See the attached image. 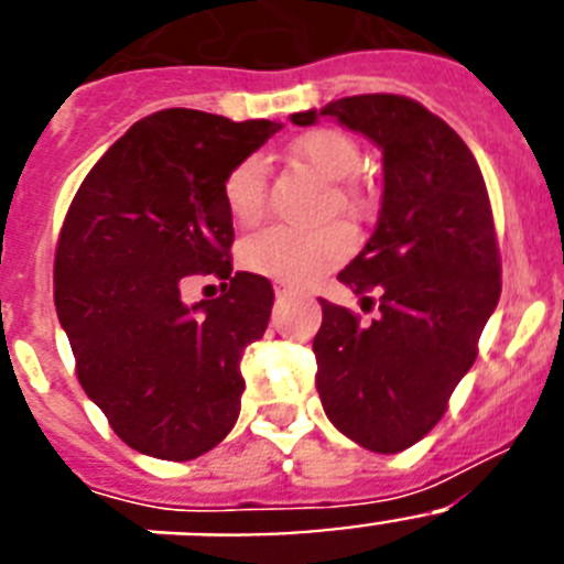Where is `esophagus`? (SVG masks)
<instances>
[{
    "mask_svg": "<svg viewBox=\"0 0 564 564\" xmlns=\"http://www.w3.org/2000/svg\"><path fill=\"white\" fill-rule=\"evenodd\" d=\"M291 291H293V288L285 285V282H279V285H276V296H279V299L288 296V293H291Z\"/></svg>",
    "mask_w": 564,
    "mask_h": 564,
    "instance_id": "obj_1",
    "label": "esophagus"
}]
</instances>
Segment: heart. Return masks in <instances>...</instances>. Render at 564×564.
Returning <instances> with one entry per match:
<instances>
[{"label": "heart", "instance_id": "heart-1", "mask_svg": "<svg viewBox=\"0 0 564 564\" xmlns=\"http://www.w3.org/2000/svg\"><path fill=\"white\" fill-rule=\"evenodd\" d=\"M293 161L307 166L325 181H347L361 166V149L350 134L338 129H316L302 134L291 147ZM223 197L239 226L259 220L268 203V166L262 158L251 154L239 161L223 183ZM338 208L350 217L364 212V197L356 188H338ZM352 248L350 234L341 226L316 228V231H296V228L271 226L246 237L239 248L242 265L262 276L285 279V282H307L318 273L336 268L347 259Z\"/></svg>", "mask_w": 564, "mask_h": 564}]
</instances>
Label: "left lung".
Instances as JSON below:
<instances>
[{"label": "left lung", "instance_id": "1", "mask_svg": "<svg viewBox=\"0 0 564 564\" xmlns=\"http://www.w3.org/2000/svg\"><path fill=\"white\" fill-rule=\"evenodd\" d=\"M330 115L383 152L378 226L338 282L378 293L370 325L322 299L316 390L341 435L381 455L410 449L443 417L500 302V248L486 183L460 134L423 104L350 96L291 115Z\"/></svg>", "mask_w": 564, "mask_h": 564}]
</instances>
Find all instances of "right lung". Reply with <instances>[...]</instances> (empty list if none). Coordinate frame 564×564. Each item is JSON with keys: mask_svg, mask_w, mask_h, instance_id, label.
Instances as JSON below:
<instances>
[{"mask_svg": "<svg viewBox=\"0 0 564 564\" xmlns=\"http://www.w3.org/2000/svg\"><path fill=\"white\" fill-rule=\"evenodd\" d=\"M279 129L163 109L132 123L69 203L53 268L58 322L84 392L141 455L194 460L237 423L239 358L265 333L273 288L231 273L223 183ZM194 272L228 278L229 293L183 306Z\"/></svg>", "mask_w": 564, "mask_h": 564, "instance_id": "add662e5", "label": "right lung"}]
</instances>
